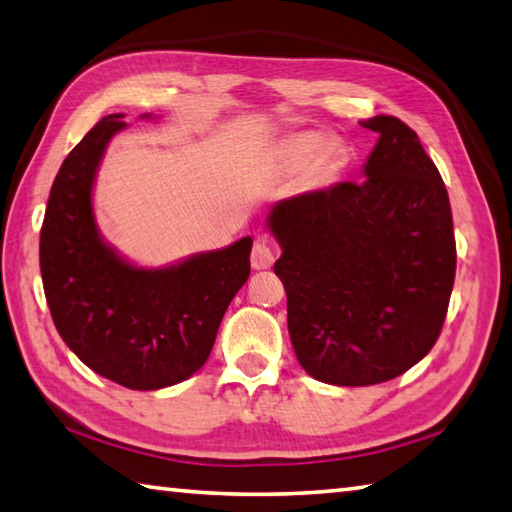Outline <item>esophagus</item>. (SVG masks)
<instances>
[{
	"instance_id": "obj_1",
	"label": "esophagus",
	"mask_w": 512,
	"mask_h": 512,
	"mask_svg": "<svg viewBox=\"0 0 512 512\" xmlns=\"http://www.w3.org/2000/svg\"><path fill=\"white\" fill-rule=\"evenodd\" d=\"M273 262H275L273 246L268 244L266 239H257L253 250H250V264H253V268H257V271H264V268H271Z\"/></svg>"
}]
</instances>
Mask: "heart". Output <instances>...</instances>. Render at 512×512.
I'll return each instance as SVG.
<instances>
[{"label": "heart", "mask_w": 512, "mask_h": 512, "mask_svg": "<svg viewBox=\"0 0 512 512\" xmlns=\"http://www.w3.org/2000/svg\"><path fill=\"white\" fill-rule=\"evenodd\" d=\"M318 147H320L318 136H313V134L295 136L282 147L280 161L286 170H300V167L311 163L315 152H318Z\"/></svg>", "instance_id": "heart-1"}]
</instances>
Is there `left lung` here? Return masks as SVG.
Segmentation results:
<instances>
[{"label": "left lung", "mask_w": 512, "mask_h": 512, "mask_svg": "<svg viewBox=\"0 0 512 512\" xmlns=\"http://www.w3.org/2000/svg\"><path fill=\"white\" fill-rule=\"evenodd\" d=\"M360 125L378 134L365 179L268 215L295 356L315 380L345 387L385 383L430 353L457 271L448 190L416 132L396 116Z\"/></svg>", "instance_id": "left-lung-1"}]
</instances>
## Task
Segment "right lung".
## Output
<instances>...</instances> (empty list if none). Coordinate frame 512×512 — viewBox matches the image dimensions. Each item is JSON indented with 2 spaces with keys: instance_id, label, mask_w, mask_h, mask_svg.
<instances>
[{
  "instance_id": "right-lung-1",
  "label": "right lung",
  "mask_w": 512,
  "mask_h": 512,
  "mask_svg": "<svg viewBox=\"0 0 512 512\" xmlns=\"http://www.w3.org/2000/svg\"><path fill=\"white\" fill-rule=\"evenodd\" d=\"M111 114L89 129L51 185L40 232V271L55 329L96 374L138 392L181 383L208 360L221 318L250 275L244 237L170 268H136L100 239L91 188Z\"/></svg>"
}]
</instances>
